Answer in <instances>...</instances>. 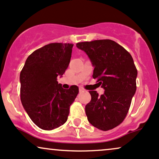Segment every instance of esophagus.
<instances>
[{
  "instance_id": "obj_1",
  "label": "esophagus",
  "mask_w": 159,
  "mask_h": 159,
  "mask_svg": "<svg viewBox=\"0 0 159 159\" xmlns=\"http://www.w3.org/2000/svg\"><path fill=\"white\" fill-rule=\"evenodd\" d=\"M79 90H80V92H83V91H85V89H84L83 87H80Z\"/></svg>"
}]
</instances>
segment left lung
<instances>
[{"mask_svg": "<svg viewBox=\"0 0 159 159\" xmlns=\"http://www.w3.org/2000/svg\"><path fill=\"white\" fill-rule=\"evenodd\" d=\"M94 65L97 79L104 94L90 91L91 101L85 106L88 120L94 127L107 131L120 125L127 115L136 91L138 71L131 54L110 39L79 42Z\"/></svg>", "mask_w": 159, "mask_h": 159, "instance_id": "obj_1", "label": "left lung"}]
</instances>
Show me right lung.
Wrapping results in <instances>:
<instances>
[{"label":"right lung","mask_w":159,"mask_h":159,"mask_svg":"<svg viewBox=\"0 0 159 159\" xmlns=\"http://www.w3.org/2000/svg\"><path fill=\"white\" fill-rule=\"evenodd\" d=\"M73 44L50 43L28 57L20 74L21 103L33 122L52 130L66 122L70 106L79 93L72 85L64 89L57 82L70 63Z\"/></svg>","instance_id":"1"}]
</instances>
